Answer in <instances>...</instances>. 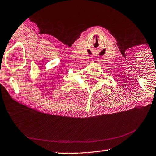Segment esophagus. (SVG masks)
Here are the masks:
<instances>
[{
    "instance_id": "esophagus-1",
    "label": "esophagus",
    "mask_w": 156,
    "mask_h": 156,
    "mask_svg": "<svg viewBox=\"0 0 156 156\" xmlns=\"http://www.w3.org/2000/svg\"><path fill=\"white\" fill-rule=\"evenodd\" d=\"M92 62L96 63V64H98V63H99V60H97V59H94V60H92Z\"/></svg>"
}]
</instances>
